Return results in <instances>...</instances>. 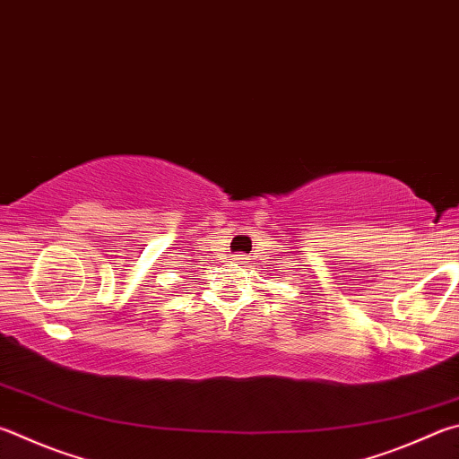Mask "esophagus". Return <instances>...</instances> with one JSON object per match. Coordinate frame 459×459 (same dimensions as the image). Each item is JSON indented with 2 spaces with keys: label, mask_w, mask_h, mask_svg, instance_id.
<instances>
[{
  "label": "esophagus",
  "mask_w": 459,
  "mask_h": 459,
  "mask_svg": "<svg viewBox=\"0 0 459 459\" xmlns=\"http://www.w3.org/2000/svg\"><path fill=\"white\" fill-rule=\"evenodd\" d=\"M235 263L237 264H247L248 258H247V255H235Z\"/></svg>",
  "instance_id": "obj_1"
}]
</instances>
